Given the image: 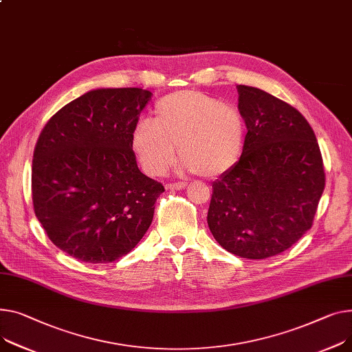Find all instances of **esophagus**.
<instances>
[{"mask_svg":"<svg viewBox=\"0 0 352 352\" xmlns=\"http://www.w3.org/2000/svg\"><path fill=\"white\" fill-rule=\"evenodd\" d=\"M186 186V182H174V184H167L166 188L170 191H178V190H184Z\"/></svg>","mask_w":352,"mask_h":352,"instance_id":"esophagus-1","label":"esophagus"}]
</instances>
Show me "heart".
Segmentation results:
<instances>
[{
  "instance_id": "1",
  "label": "heart",
  "mask_w": 352,
  "mask_h": 352,
  "mask_svg": "<svg viewBox=\"0 0 352 352\" xmlns=\"http://www.w3.org/2000/svg\"><path fill=\"white\" fill-rule=\"evenodd\" d=\"M243 138L245 123L235 106L197 90H179L155 104L150 120L134 126L131 147L151 175L167 171L178 144L184 170L217 178L235 166Z\"/></svg>"
}]
</instances>
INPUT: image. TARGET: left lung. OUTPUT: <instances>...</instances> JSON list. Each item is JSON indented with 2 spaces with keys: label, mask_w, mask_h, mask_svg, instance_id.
Returning <instances> with one entry per match:
<instances>
[{
  "label": "left lung",
  "mask_w": 352,
  "mask_h": 352,
  "mask_svg": "<svg viewBox=\"0 0 352 352\" xmlns=\"http://www.w3.org/2000/svg\"><path fill=\"white\" fill-rule=\"evenodd\" d=\"M248 133L239 161L212 184L208 226L245 259L287 250L314 221L325 174L316 134L293 106L239 85Z\"/></svg>",
  "instance_id": "1"
}]
</instances>
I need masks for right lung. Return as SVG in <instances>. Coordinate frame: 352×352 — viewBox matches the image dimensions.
Returning <instances> with one entry per match:
<instances>
[{
	"label": "right lung",
	"instance_id": "1",
	"mask_svg": "<svg viewBox=\"0 0 352 352\" xmlns=\"http://www.w3.org/2000/svg\"><path fill=\"white\" fill-rule=\"evenodd\" d=\"M153 93L96 89L45 124L32 160V202L55 246L89 263H110L144 236L162 184L137 167L131 133Z\"/></svg>",
	"mask_w": 352,
	"mask_h": 352
}]
</instances>
